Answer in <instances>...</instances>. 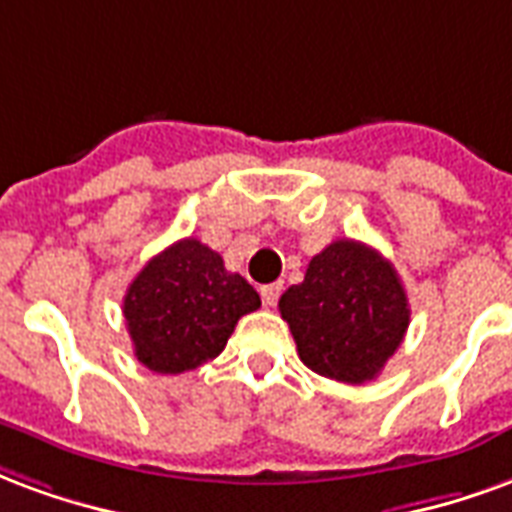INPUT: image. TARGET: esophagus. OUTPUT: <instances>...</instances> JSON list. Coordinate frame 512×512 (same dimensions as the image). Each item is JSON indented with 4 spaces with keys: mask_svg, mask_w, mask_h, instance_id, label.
I'll return each instance as SVG.
<instances>
[{
    "mask_svg": "<svg viewBox=\"0 0 512 512\" xmlns=\"http://www.w3.org/2000/svg\"><path fill=\"white\" fill-rule=\"evenodd\" d=\"M281 283H267V286H261V300H264V305H275L278 302V297H281Z\"/></svg>",
    "mask_w": 512,
    "mask_h": 512,
    "instance_id": "34e87169",
    "label": "esophagus"
}]
</instances>
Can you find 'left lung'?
Wrapping results in <instances>:
<instances>
[{
    "mask_svg": "<svg viewBox=\"0 0 512 512\" xmlns=\"http://www.w3.org/2000/svg\"><path fill=\"white\" fill-rule=\"evenodd\" d=\"M300 360L319 376L363 384L379 376L409 327V300L382 253L335 240L278 302Z\"/></svg>",
    "mask_w": 512,
    "mask_h": 512,
    "instance_id": "obj_1",
    "label": "left lung"
}]
</instances>
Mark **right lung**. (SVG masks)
<instances>
[{"label": "right lung", "instance_id": "right-lung-1", "mask_svg": "<svg viewBox=\"0 0 512 512\" xmlns=\"http://www.w3.org/2000/svg\"><path fill=\"white\" fill-rule=\"evenodd\" d=\"M259 305L240 272L226 270L220 253L188 237L144 264L122 313L138 363L155 374H185L218 357L237 322Z\"/></svg>", "mask_w": 512, "mask_h": 512}]
</instances>
